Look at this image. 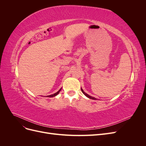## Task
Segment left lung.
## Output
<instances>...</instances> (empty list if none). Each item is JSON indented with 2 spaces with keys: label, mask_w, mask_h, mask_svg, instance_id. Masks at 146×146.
Masks as SVG:
<instances>
[{
  "label": "left lung",
  "mask_w": 146,
  "mask_h": 146,
  "mask_svg": "<svg viewBox=\"0 0 146 146\" xmlns=\"http://www.w3.org/2000/svg\"><path fill=\"white\" fill-rule=\"evenodd\" d=\"M81 90H82V92H83V93L84 94H85L86 97H88V98H90V99H93V100H97V99H96L95 98H93V97H92V96H90V95H88V94H87L86 93V92H84L83 91V90L82 89V88H81Z\"/></svg>",
  "instance_id": "obj_1"
}]
</instances>
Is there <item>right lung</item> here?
I'll return each instance as SVG.
<instances>
[{
	"label": "right lung",
	"instance_id": "obj_1",
	"mask_svg": "<svg viewBox=\"0 0 146 146\" xmlns=\"http://www.w3.org/2000/svg\"><path fill=\"white\" fill-rule=\"evenodd\" d=\"M61 89L58 91H57L56 92H55V94H52V95H50V96H47V97H49V98H52V97H54V96H56L57 94H58L59 92H60V91H61Z\"/></svg>",
	"mask_w": 146,
	"mask_h": 146
}]
</instances>
